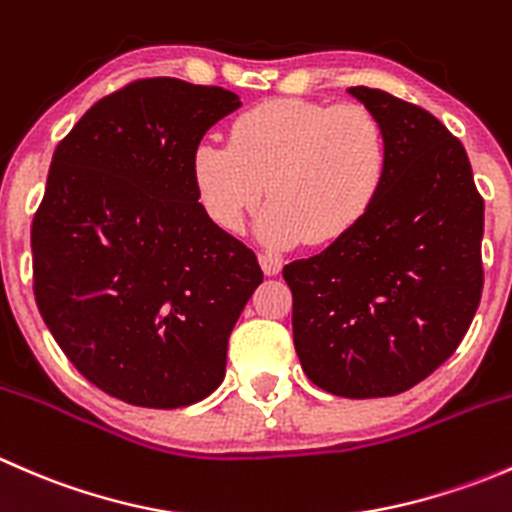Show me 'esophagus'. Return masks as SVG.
<instances>
[{"instance_id":"obj_1","label":"esophagus","mask_w":512,"mask_h":512,"mask_svg":"<svg viewBox=\"0 0 512 512\" xmlns=\"http://www.w3.org/2000/svg\"><path fill=\"white\" fill-rule=\"evenodd\" d=\"M260 265L262 270H265V275H280L282 270V260L277 255H267V252H262L260 255Z\"/></svg>"}]
</instances>
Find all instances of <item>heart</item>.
<instances>
[{
  "label": "heart",
  "instance_id": "1",
  "mask_svg": "<svg viewBox=\"0 0 512 512\" xmlns=\"http://www.w3.org/2000/svg\"><path fill=\"white\" fill-rule=\"evenodd\" d=\"M389 146L361 103L272 98L232 121L227 143L193 153L200 203L215 225L240 232L262 203L260 232L272 245H329L361 223L379 198Z\"/></svg>",
  "mask_w": 512,
  "mask_h": 512
}]
</instances>
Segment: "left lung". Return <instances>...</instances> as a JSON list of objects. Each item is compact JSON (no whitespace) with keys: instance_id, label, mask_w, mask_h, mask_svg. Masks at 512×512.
I'll list each match as a JSON object with an SVG mask.
<instances>
[{"instance_id":"1","label":"left lung","mask_w":512,"mask_h":512,"mask_svg":"<svg viewBox=\"0 0 512 512\" xmlns=\"http://www.w3.org/2000/svg\"><path fill=\"white\" fill-rule=\"evenodd\" d=\"M389 168L361 223L285 265L302 369L347 399L411 389L458 349L483 292V198L463 143L421 106L352 86Z\"/></svg>"}]
</instances>
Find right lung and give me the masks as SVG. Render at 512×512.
Segmentation results:
<instances>
[{"mask_svg": "<svg viewBox=\"0 0 512 512\" xmlns=\"http://www.w3.org/2000/svg\"><path fill=\"white\" fill-rule=\"evenodd\" d=\"M237 106L220 86L138 79L56 146L32 223L36 307L113 399L178 409L223 381L227 339L262 270L198 203L193 153Z\"/></svg>", "mask_w": 512, "mask_h": 512, "instance_id": "right-lung-1", "label": "right lung"}]
</instances>
